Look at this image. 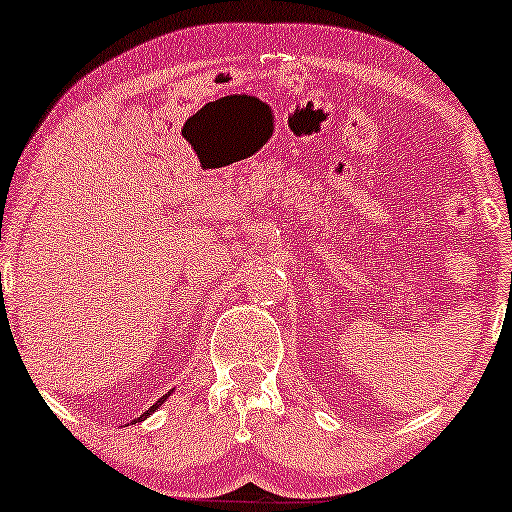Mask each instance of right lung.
<instances>
[{
	"label": "right lung",
	"mask_w": 512,
	"mask_h": 512,
	"mask_svg": "<svg viewBox=\"0 0 512 512\" xmlns=\"http://www.w3.org/2000/svg\"><path fill=\"white\" fill-rule=\"evenodd\" d=\"M167 396H170V394H165L163 398H158V401H156V405H151V408H149V410H146V412H144V415H139V417L135 419V424H137V422H142V419H144V417H149V415H151V412H153V410H156V408H158V405H160V403H163Z\"/></svg>",
	"instance_id": "1"
}]
</instances>
